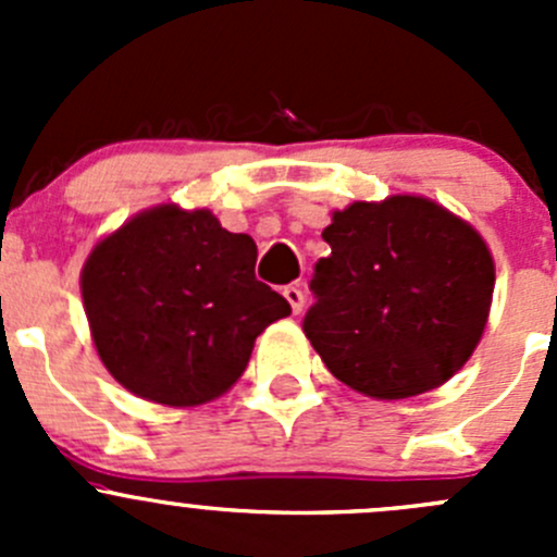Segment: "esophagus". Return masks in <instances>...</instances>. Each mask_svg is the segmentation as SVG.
Segmentation results:
<instances>
[{
  "label": "esophagus",
  "instance_id": "esophagus-1",
  "mask_svg": "<svg viewBox=\"0 0 557 557\" xmlns=\"http://www.w3.org/2000/svg\"><path fill=\"white\" fill-rule=\"evenodd\" d=\"M283 296H285V299H288L290 310H294L296 314L305 310V290H301L299 285H285Z\"/></svg>",
  "mask_w": 557,
  "mask_h": 557
}]
</instances>
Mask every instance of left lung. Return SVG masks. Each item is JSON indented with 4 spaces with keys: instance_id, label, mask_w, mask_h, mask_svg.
<instances>
[{
    "instance_id": "obj_1",
    "label": "left lung",
    "mask_w": 557,
    "mask_h": 557,
    "mask_svg": "<svg viewBox=\"0 0 557 557\" xmlns=\"http://www.w3.org/2000/svg\"><path fill=\"white\" fill-rule=\"evenodd\" d=\"M301 329L329 372L374 398L447 383L487 323L493 258L480 234L420 196L356 201L323 228Z\"/></svg>"
}]
</instances>
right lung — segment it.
I'll list each match as a JSON object with an SVG mask.
<instances>
[{"instance_id":"right-lung-1","label":"right lung","mask_w":557,"mask_h":557,"mask_svg":"<svg viewBox=\"0 0 557 557\" xmlns=\"http://www.w3.org/2000/svg\"><path fill=\"white\" fill-rule=\"evenodd\" d=\"M258 247L207 210L132 218L83 269V305L107 372L137 396L194 407L221 396L252 342L290 305L256 280Z\"/></svg>"}]
</instances>
